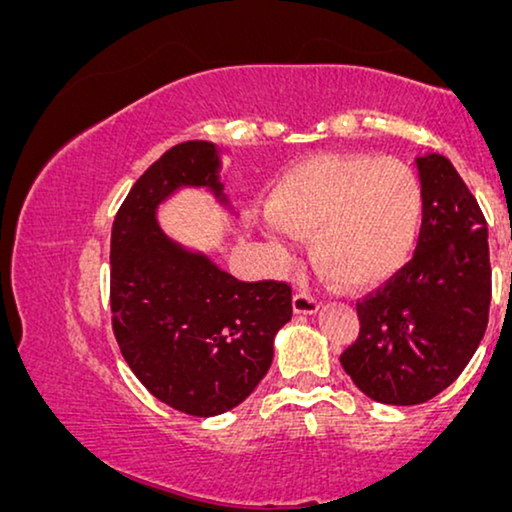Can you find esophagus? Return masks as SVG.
Returning <instances> with one entry per match:
<instances>
[{
  "instance_id": "obj_1",
  "label": "esophagus",
  "mask_w": 512,
  "mask_h": 512,
  "mask_svg": "<svg viewBox=\"0 0 512 512\" xmlns=\"http://www.w3.org/2000/svg\"><path fill=\"white\" fill-rule=\"evenodd\" d=\"M292 308H294V313H299V315H313V313H318L320 301L308 292H297L292 297Z\"/></svg>"
}]
</instances>
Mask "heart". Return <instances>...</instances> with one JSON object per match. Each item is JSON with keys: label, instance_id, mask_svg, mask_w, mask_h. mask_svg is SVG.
<instances>
[{"label": "heart", "instance_id": "b5f03b06", "mask_svg": "<svg viewBox=\"0 0 512 512\" xmlns=\"http://www.w3.org/2000/svg\"><path fill=\"white\" fill-rule=\"evenodd\" d=\"M266 211L280 229L308 239L311 262L329 283L373 287L413 259L424 185L397 157L318 155L278 178Z\"/></svg>", "mask_w": 512, "mask_h": 512}]
</instances>
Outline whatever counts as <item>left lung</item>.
Instances as JSON below:
<instances>
[{
	"label": "left lung",
	"instance_id": "1",
	"mask_svg": "<svg viewBox=\"0 0 512 512\" xmlns=\"http://www.w3.org/2000/svg\"><path fill=\"white\" fill-rule=\"evenodd\" d=\"M424 225L415 255L357 301L341 364L366 397L415 406L455 383L485 336L492 299L487 222L448 157H417Z\"/></svg>",
	"mask_w": 512,
	"mask_h": 512
}]
</instances>
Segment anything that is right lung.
Returning <instances> with one entry per match:
<instances>
[{
	"label": "right lung",
	"mask_w": 512,
	"mask_h": 512,
	"mask_svg": "<svg viewBox=\"0 0 512 512\" xmlns=\"http://www.w3.org/2000/svg\"><path fill=\"white\" fill-rule=\"evenodd\" d=\"M213 143L185 141L150 164L111 229V313L122 357L167 406L213 417L250 397L273 359V336L292 318L283 280L243 283L178 246L155 213L178 187L222 197Z\"/></svg>",
	"instance_id": "obj_1"
}]
</instances>
